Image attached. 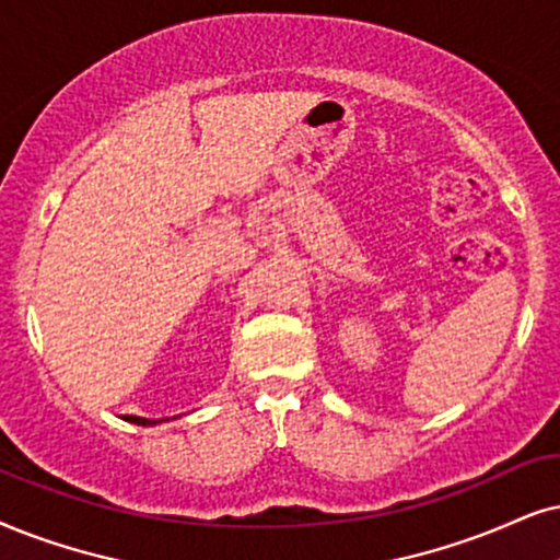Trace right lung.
Returning <instances> with one entry per match:
<instances>
[{"instance_id": "1", "label": "right lung", "mask_w": 560, "mask_h": 560, "mask_svg": "<svg viewBox=\"0 0 560 560\" xmlns=\"http://www.w3.org/2000/svg\"><path fill=\"white\" fill-rule=\"evenodd\" d=\"M173 419H178V416H173ZM126 421L137 423V427H158V423L170 421V419H141V416H126Z\"/></svg>"}]
</instances>
